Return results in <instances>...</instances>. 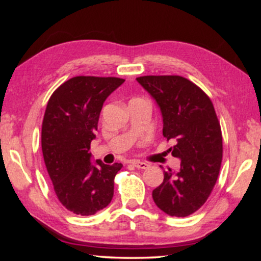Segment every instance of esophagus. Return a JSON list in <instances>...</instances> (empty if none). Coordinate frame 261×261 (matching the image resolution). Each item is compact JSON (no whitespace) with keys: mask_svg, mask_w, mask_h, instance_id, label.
Wrapping results in <instances>:
<instances>
[{"mask_svg":"<svg viewBox=\"0 0 261 261\" xmlns=\"http://www.w3.org/2000/svg\"><path fill=\"white\" fill-rule=\"evenodd\" d=\"M131 163L136 168H138V169H147V168L149 167L146 162H141V161H138V160H132Z\"/></svg>","mask_w":261,"mask_h":261,"instance_id":"obj_1","label":"esophagus"}]
</instances>
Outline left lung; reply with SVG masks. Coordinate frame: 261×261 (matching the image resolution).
<instances>
[{"mask_svg":"<svg viewBox=\"0 0 261 261\" xmlns=\"http://www.w3.org/2000/svg\"><path fill=\"white\" fill-rule=\"evenodd\" d=\"M137 82L155 99L163 137L175 141L169 151L180 159L178 171H163L153 200L168 215L189 216L208 199L222 162V134L214 106L199 86L184 77L143 76Z\"/></svg>","mask_w":261,"mask_h":261,"instance_id":"1","label":"left lung"}]
</instances>
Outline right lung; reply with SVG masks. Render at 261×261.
I'll return each instance as SVG.
<instances>
[{
    "label": "right lung",
    "instance_id": "obj_1",
    "mask_svg": "<svg viewBox=\"0 0 261 261\" xmlns=\"http://www.w3.org/2000/svg\"><path fill=\"white\" fill-rule=\"evenodd\" d=\"M124 79L77 76L62 84L48 100L41 147L48 175L62 205L77 215H93L109 205L114 178L122 163L91 162V141L105 100Z\"/></svg>",
    "mask_w": 261,
    "mask_h": 261
}]
</instances>
